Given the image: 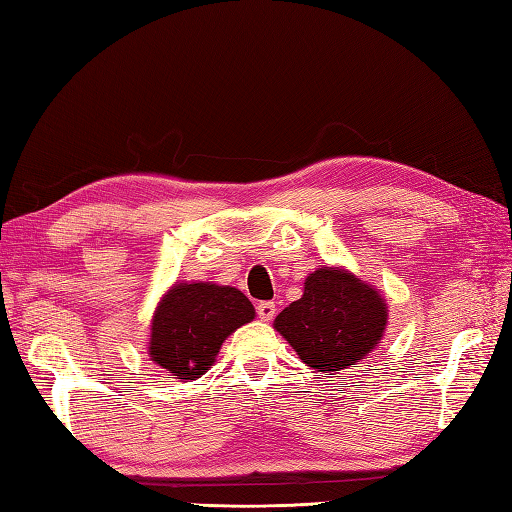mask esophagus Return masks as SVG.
Returning a JSON list of instances; mask_svg holds the SVG:
<instances>
[{
    "label": "esophagus",
    "instance_id": "obj_1",
    "mask_svg": "<svg viewBox=\"0 0 512 512\" xmlns=\"http://www.w3.org/2000/svg\"><path fill=\"white\" fill-rule=\"evenodd\" d=\"M275 312H277L275 301H259V303H257V317L262 319V321H270V319H273Z\"/></svg>",
    "mask_w": 512,
    "mask_h": 512
}]
</instances>
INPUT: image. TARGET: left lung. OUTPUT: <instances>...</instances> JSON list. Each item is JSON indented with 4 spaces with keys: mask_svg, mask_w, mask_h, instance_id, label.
I'll return each mask as SVG.
<instances>
[{
    "mask_svg": "<svg viewBox=\"0 0 512 512\" xmlns=\"http://www.w3.org/2000/svg\"><path fill=\"white\" fill-rule=\"evenodd\" d=\"M387 325V306L374 288L336 268L306 279L299 301L279 312L275 330L312 369L341 372L374 350Z\"/></svg>",
    "mask_w": 512,
    "mask_h": 512,
    "instance_id": "8db88e82",
    "label": "left lung"
}]
</instances>
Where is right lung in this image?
I'll return each instance as SVG.
<instances>
[{
	"instance_id": "add662e5",
	"label": "right lung",
	"mask_w": 512,
	"mask_h": 512,
	"mask_svg": "<svg viewBox=\"0 0 512 512\" xmlns=\"http://www.w3.org/2000/svg\"><path fill=\"white\" fill-rule=\"evenodd\" d=\"M255 319L244 292L215 284H176L156 310L149 354L180 380L200 378L226 336Z\"/></svg>"
}]
</instances>
